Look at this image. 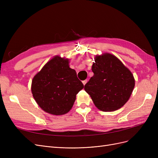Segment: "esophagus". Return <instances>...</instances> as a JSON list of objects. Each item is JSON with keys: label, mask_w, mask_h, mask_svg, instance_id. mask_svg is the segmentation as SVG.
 Here are the masks:
<instances>
[{"label": "esophagus", "mask_w": 158, "mask_h": 158, "mask_svg": "<svg viewBox=\"0 0 158 158\" xmlns=\"http://www.w3.org/2000/svg\"><path fill=\"white\" fill-rule=\"evenodd\" d=\"M87 82H88V80H85L82 81V83H83V84H84V85H85V84L87 83Z\"/></svg>", "instance_id": "obj_1"}]
</instances>
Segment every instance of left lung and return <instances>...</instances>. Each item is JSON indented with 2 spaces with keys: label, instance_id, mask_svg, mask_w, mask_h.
<instances>
[{
  "label": "left lung",
  "instance_id": "obj_1",
  "mask_svg": "<svg viewBox=\"0 0 158 158\" xmlns=\"http://www.w3.org/2000/svg\"><path fill=\"white\" fill-rule=\"evenodd\" d=\"M92 65L94 76L84 89L96 107L114 111L125 105L135 85L133 74L117 57L110 53L96 55Z\"/></svg>",
  "mask_w": 158,
  "mask_h": 158
}]
</instances>
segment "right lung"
<instances>
[{"mask_svg":"<svg viewBox=\"0 0 158 158\" xmlns=\"http://www.w3.org/2000/svg\"><path fill=\"white\" fill-rule=\"evenodd\" d=\"M83 88L76 71L69 67V59L59 56L47 62L31 82V92L38 106L55 115L67 113Z\"/></svg>","mask_w":158,"mask_h":158,"instance_id":"add662e5","label":"right lung"}]
</instances>
